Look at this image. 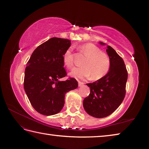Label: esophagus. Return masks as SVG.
<instances>
[{
	"label": "esophagus",
	"instance_id": "esophagus-1",
	"mask_svg": "<svg viewBox=\"0 0 149 149\" xmlns=\"http://www.w3.org/2000/svg\"><path fill=\"white\" fill-rule=\"evenodd\" d=\"M84 83H83V82H81V81H78V86H83V84H84Z\"/></svg>",
	"mask_w": 149,
	"mask_h": 149
}]
</instances>
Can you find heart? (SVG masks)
<instances>
[{
    "label": "heart",
    "instance_id": "obj_1",
    "mask_svg": "<svg viewBox=\"0 0 149 149\" xmlns=\"http://www.w3.org/2000/svg\"><path fill=\"white\" fill-rule=\"evenodd\" d=\"M80 50L87 56L82 67L74 68L70 74L74 78H85L91 76L93 79L104 77L109 71L111 66L110 58L106 53L93 43H86L80 47ZM64 65L68 68L73 66V49H67L63 55Z\"/></svg>",
    "mask_w": 149,
    "mask_h": 149
}]
</instances>
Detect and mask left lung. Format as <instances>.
I'll list each match as a JSON object with an SVG mask.
<instances>
[{"mask_svg":"<svg viewBox=\"0 0 149 149\" xmlns=\"http://www.w3.org/2000/svg\"><path fill=\"white\" fill-rule=\"evenodd\" d=\"M106 48L111 60L110 69L102 78L86 84L90 88V94L83 101L86 112L96 118L111 114L120 105L125 95L128 74L124 60L111 47L107 45Z\"/></svg>","mask_w":149,"mask_h":149,"instance_id":"left-lung-1","label":"left lung"}]
</instances>
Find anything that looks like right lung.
<instances>
[{
  "mask_svg": "<svg viewBox=\"0 0 149 149\" xmlns=\"http://www.w3.org/2000/svg\"><path fill=\"white\" fill-rule=\"evenodd\" d=\"M71 46L70 40L53 37L36 48L26 63L24 86L31 106L40 114H58L65 104V94L77 88L74 78L66 76L63 55Z\"/></svg>",
  "mask_w": 149,
  "mask_h": 149,
  "instance_id": "1",
  "label": "right lung"
}]
</instances>
